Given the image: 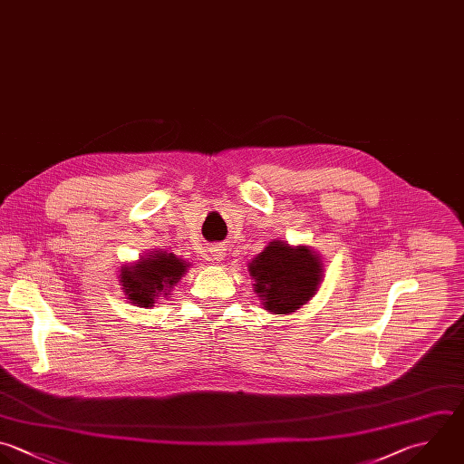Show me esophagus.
Instances as JSON below:
<instances>
[{
	"mask_svg": "<svg viewBox=\"0 0 464 464\" xmlns=\"http://www.w3.org/2000/svg\"><path fill=\"white\" fill-rule=\"evenodd\" d=\"M227 252H225V246H212L210 248V259L216 261V263H221L225 259Z\"/></svg>",
	"mask_w": 464,
	"mask_h": 464,
	"instance_id": "obj_1",
	"label": "esophagus"
}]
</instances>
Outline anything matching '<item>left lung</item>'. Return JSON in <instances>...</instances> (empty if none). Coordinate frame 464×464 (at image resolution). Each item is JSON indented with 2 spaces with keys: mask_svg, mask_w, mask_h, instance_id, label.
Wrapping results in <instances>:
<instances>
[{
  "mask_svg": "<svg viewBox=\"0 0 464 464\" xmlns=\"http://www.w3.org/2000/svg\"><path fill=\"white\" fill-rule=\"evenodd\" d=\"M323 261L306 245L270 241L250 265L254 292L270 314H290L310 301L323 281Z\"/></svg>",
  "mask_w": 464,
  "mask_h": 464,
  "instance_id": "1",
  "label": "left lung"
}]
</instances>
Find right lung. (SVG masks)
<instances>
[{
  "instance_id": "add662e5",
  "label": "right lung",
  "mask_w": 464,
  "mask_h": 464,
  "mask_svg": "<svg viewBox=\"0 0 464 464\" xmlns=\"http://www.w3.org/2000/svg\"><path fill=\"white\" fill-rule=\"evenodd\" d=\"M188 268L190 263L176 254L156 250L121 266V290L134 306L152 308L160 297H170L172 288Z\"/></svg>"
}]
</instances>
